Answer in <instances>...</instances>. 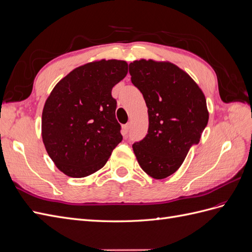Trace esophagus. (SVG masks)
<instances>
[{
  "label": "esophagus",
  "instance_id": "34e87169",
  "mask_svg": "<svg viewBox=\"0 0 252 252\" xmlns=\"http://www.w3.org/2000/svg\"><path fill=\"white\" fill-rule=\"evenodd\" d=\"M129 128H130V125L129 124H126V125H123V127H122V131H123V134L126 135L129 131Z\"/></svg>",
  "mask_w": 252,
  "mask_h": 252
}]
</instances>
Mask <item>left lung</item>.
Here are the masks:
<instances>
[{"label":"left lung","mask_w":252,"mask_h":252,"mask_svg":"<svg viewBox=\"0 0 252 252\" xmlns=\"http://www.w3.org/2000/svg\"><path fill=\"white\" fill-rule=\"evenodd\" d=\"M131 82L148 108V133L132 145L141 168L162 180L177 171L208 123L206 97L190 75L168 61L136 60Z\"/></svg>","instance_id":"obj_1"}]
</instances>
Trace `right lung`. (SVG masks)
Wrapping results in <instances>:
<instances>
[{
  "mask_svg": "<svg viewBox=\"0 0 252 252\" xmlns=\"http://www.w3.org/2000/svg\"><path fill=\"white\" fill-rule=\"evenodd\" d=\"M128 64L96 60L74 68L52 89L42 113V139L50 158L68 177L100 170L123 139L112 87Z\"/></svg>",
  "mask_w": 252,
  "mask_h": 252,
  "instance_id": "add662e5",
  "label": "right lung"
}]
</instances>
